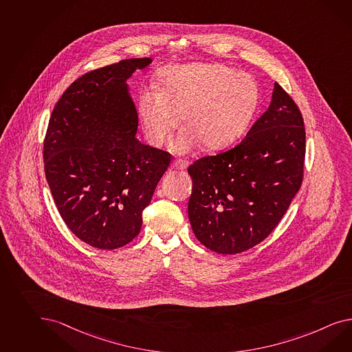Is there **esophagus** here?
<instances>
[{"instance_id":"1","label":"esophagus","mask_w":352,"mask_h":352,"mask_svg":"<svg viewBox=\"0 0 352 352\" xmlns=\"http://www.w3.org/2000/svg\"><path fill=\"white\" fill-rule=\"evenodd\" d=\"M171 164L173 168L186 170V168H188V166H189V162H188V161H182V160H176V161H173Z\"/></svg>"}]
</instances>
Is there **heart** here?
I'll list each match as a JSON object with an SVG mask.
<instances>
[{
    "instance_id": "b5f03b06",
    "label": "heart",
    "mask_w": 352,
    "mask_h": 352,
    "mask_svg": "<svg viewBox=\"0 0 352 352\" xmlns=\"http://www.w3.org/2000/svg\"><path fill=\"white\" fill-rule=\"evenodd\" d=\"M160 91H139V116L145 139L160 146L179 120L184 126L172 142L177 153L199 143L207 151L232 144L249 126L259 102L252 75L223 63L175 65L158 74Z\"/></svg>"
}]
</instances>
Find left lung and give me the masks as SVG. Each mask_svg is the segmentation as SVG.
<instances>
[{
    "instance_id": "1",
    "label": "left lung",
    "mask_w": 352,
    "mask_h": 352,
    "mask_svg": "<svg viewBox=\"0 0 352 352\" xmlns=\"http://www.w3.org/2000/svg\"><path fill=\"white\" fill-rule=\"evenodd\" d=\"M305 129L296 103L274 82L271 104L243 142L188 168V213L200 243L237 254L261 243L285 216L304 172Z\"/></svg>"
}]
</instances>
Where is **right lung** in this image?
<instances>
[{
  "mask_svg": "<svg viewBox=\"0 0 352 352\" xmlns=\"http://www.w3.org/2000/svg\"><path fill=\"white\" fill-rule=\"evenodd\" d=\"M152 58H129L80 76L56 103L45 134V179L66 226L113 250L140 232L143 210L171 154L136 139L127 79Z\"/></svg>",
  "mask_w": 352,
  "mask_h": 352,
  "instance_id": "right-lung-1",
  "label": "right lung"
}]
</instances>
